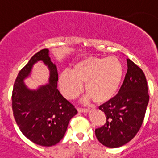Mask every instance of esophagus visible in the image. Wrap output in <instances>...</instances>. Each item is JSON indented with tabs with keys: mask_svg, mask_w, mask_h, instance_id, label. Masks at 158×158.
I'll use <instances>...</instances> for the list:
<instances>
[{
	"mask_svg": "<svg viewBox=\"0 0 158 158\" xmlns=\"http://www.w3.org/2000/svg\"><path fill=\"white\" fill-rule=\"evenodd\" d=\"M77 110H78L79 113H87L89 111V110H88V109L81 108V107H78V108H77Z\"/></svg>",
	"mask_w": 158,
	"mask_h": 158,
	"instance_id": "1",
	"label": "esophagus"
}]
</instances>
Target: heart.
Listing matches in <instances>:
<instances>
[{"label":"heart","instance_id":"obj_1","mask_svg":"<svg viewBox=\"0 0 158 158\" xmlns=\"http://www.w3.org/2000/svg\"><path fill=\"white\" fill-rule=\"evenodd\" d=\"M123 69L116 57H87L73 66L72 71L64 70L59 76L60 88L68 98H74L83 88L88 95L87 100L105 103L116 94L122 81Z\"/></svg>","mask_w":158,"mask_h":158}]
</instances>
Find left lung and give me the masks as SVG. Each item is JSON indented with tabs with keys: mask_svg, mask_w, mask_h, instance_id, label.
<instances>
[{
	"mask_svg": "<svg viewBox=\"0 0 158 158\" xmlns=\"http://www.w3.org/2000/svg\"><path fill=\"white\" fill-rule=\"evenodd\" d=\"M118 93L99 107L106 123L95 130L97 139L109 148H118L134 138L141 127L149 101L143 70L130 59Z\"/></svg>",
	"mask_w": 158,
	"mask_h": 158,
	"instance_id": "obj_1",
	"label": "left lung"
}]
</instances>
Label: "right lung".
<instances>
[{"instance_id":"1","label":"right lung","mask_w":158,"mask_h":158,"mask_svg":"<svg viewBox=\"0 0 158 158\" xmlns=\"http://www.w3.org/2000/svg\"><path fill=\"white\" fill-rule=\"evenodd\" d=\"M38 60H43L50 68V83L31 91L23 79ZM57 66L51 61L48 50L44 48L33 55L19 71L14 84L12 110L16 123L22 133L38 145L50 147L58 143L63 138L70 120L77 114L75 106L57 88Z\"/></svg>"}]
</instances>
